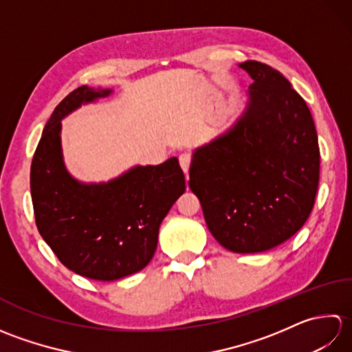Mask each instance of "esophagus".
<instances>
[{"mask_svg":"<svg viewBox=\"0 0 352 352\" xmlns=\"http://www.w3.org/2000/svg\"><path fill=\"white\" fill-rule=\"evenodd\" d=\"M178 160H180V166L184 170V174L188 175L189 168H190V163H192V155L188 153H183L180 157H178Z\"/></svg>","mask_w":352,"mask_h":352,"instance_id":"esophagus-1","label":"esophagus"}]
</instances>
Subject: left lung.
Wrapping results in <instances>:
<instances>
[{
    "label": "left lung",
    "instance_id": "8db88e82",
    "mask_svg": "<svg viewBox=\"0 0 352 352\" xmlns=\"http://www.w3.org/2000/svg\"><path fill=\"white\" fill-rule=\"evenodd\" d=\"M248 104L231 129L195 149L189 169L206 223L223 248L261 252L309 219L320 154L307 104L280 71L248 60Z\"/></svg>",
    "mask_w": 352,
    "mask_h": 352
}]
</instances>
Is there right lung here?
I'll use <instances>...</instances> for the list:
<instances>
[{"instance_id": "right-lung-1", "label": "right lung", "mask_w": 352, "mask_h": 352, "mask_svg": "<svg viewBox=\"0 0 352 352\" xmlns=\"http://www.w3.org/2000/svg\"><path fill=\"white\" fill-rule=\"evenodd\" d=\"M111 94L80 86L52 111L37 145L30 189L36 226L52 252L72 272L113 281L151 261L160 223L186 190L177 157L136 166L109 183L72 178L62 157V119L81 104Z\"/></svg>"}]
</instances>
